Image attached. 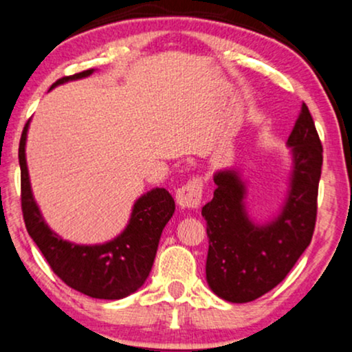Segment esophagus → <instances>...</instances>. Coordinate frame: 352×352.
I'll return each instance as SVG.
<instances>
[{"label":"esophagus","mask_w":352,"mask_h":352,"mask_svg":"<svg viewBox=\"0 0 352 352\" xmlns=\"http://www.w3.org/2000/svg\"><path fill=\"white\" fill-rule=\"evenodd\" d=\"M176 202L183 209H197L202 202V179L192 177L176 191Z\"/></svg>","instance_id":"34e87169"}]
</instances>
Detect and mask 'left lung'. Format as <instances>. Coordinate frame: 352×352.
<instances>
[{"mask_svg": "<svg viewBox=\"0 0 352 352\" xmlns=\"http://www.w3.org/2000/svg\"><path fill=\"white\" fill-rule=\"evenodd\" d=\"M290 188L278 216L257 224L245 208V183L234 169L214 175V197L202 208L209 250L206 280L219 298L249 303L275 288L309 245L318 210L323 146L307 103L288 136Z\"/></svg>", "mask_w": 352, "mask_h": 352, "instance_id": "obj_1", "label": "left lung"}]
</instances>
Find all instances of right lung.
Wrapping results in <instances>:
<instances>
[{
  "instance_id": "1",
  "label": "right lung",
  "mask_w": 352,
  "mask_h": 352,
  "mask_svg": "<svg viewBox=\"0 0 352 352\" xmlns=\"http://www.w3.org/2000/svg\"><path fill=\"white\" fill-rule=\"evenodd\" d=\"M92 74L94 69H89L62 77L51 89ZM28 128L29 122L19 142L21 208L28 234L43 252L54 274L74 290L100 300H120L135 293L146 282L161 232L175 214L176 206L171 194L164 188H155L143 194L133 204L125 230L113 241L100 245H78L64 241L45 224L32 196L26 164Z\"/></svg>"
}]
</instances>
